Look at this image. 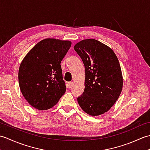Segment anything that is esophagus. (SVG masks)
I'll list each match as a JSON object with an SVG mask.
<instances>
[{
  "mask_svg": "<svg viewBox=\"0 0 150 150\" xmlns=\"http://www.w3.org/2000/svg\"><path fill=\"white\" fill-rule=\"evenodd\" d=\"M73 86V82H70L68 83V88H71Z\"/></svg>",
  "mask_w": 150,
  "mask_h": 150,
  "instance_id": "esophagus-1",
  "label": "esophagus"
}]
</instances>
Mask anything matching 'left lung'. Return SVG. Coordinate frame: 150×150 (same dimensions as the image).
Masks as SVG:
<instances>
[{"instance_id": "1", "label": "left lung", "mask_w": 150, "mask_h": 150, "mask_svg": "<svg viewBox=\"0 0 150 150\" xmlns=\"http://www.w3.org/2000/svg\"><path fill=\"white\" fill-rule=\"evenodd\" d=\"M74 50L84 64V91L77 101L82 110L91 116L110 110L122 90L120 66L112 49L95 39L82 40Z\"/></svg>"}]
</instances>
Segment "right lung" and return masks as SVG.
Segmentation results:
<instances>
[{"instance_id":"add662e5","label":"right lung","mask_w":150,"mask_h":150,"mask_svg":"<svg viewBox=\"0 0 150 150\" xmlns=\"http://www.w3.org/2000/svg\"><path fill=\"white\" fill-rule=\"evenodd\" d=\"M71 42L45 39L31 49L18 69L20 90L28 103L39 110H46L58 103L66 90L60 62Z\"/></svg>"}]
</instances>
